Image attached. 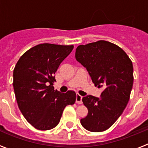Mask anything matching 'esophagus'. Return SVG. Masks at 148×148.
<instances>
[{"label":"esophagus","mask_w":148,"mask_h":148,"mask_svg":"<svg viewBox=\"0 0 148 148\" xmlns=\"http://www.w3.org/2000/svg\"><path fill=\"white\" fill-rule=\"evenodd\" d=\"M76 101L77 104H82V96L80 95V94L77 93V95H76V101Z\"/></svg>","instance_id":"esophagus-1"}]
</instances>
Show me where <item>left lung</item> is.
<instances>
[{"instance_id":"8db88e82","label":"left lung","mask_w":148,"mask_h":148,"mask_svg":"<svg viewBox=\"0 0 148 148\" xmlns=\"http://www.w3.org/2000/svg\"><path fill=\"white\" fill-rule=\"evenodd\" d=\"M75 58L87 69L95 87L104 88L100 98L83 97L88 114L81 119V124L89 131H104L119 118L130 99L132 61L121 48L106 40L79 45Z\"/></svg>"}]
</instances>
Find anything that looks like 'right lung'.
<instances>
[{"label": "right lung", "mask_w": 148, "mask_h": 148, "mask_svg": "<svg viewBox=\"0 0 148 148\" xmlns=\"http://www.w3.org/2000/svg\"><path fill=\"white\" fill-rule=\"evenodd\" d=\"M73 45L40 44L19 58L13 71V87L18 108L29 124L40 130L58 125L66 105L73 104V90L61 93L53 87L55 73L73 49Z\"/></svg>", "instance_id": "obj_1"}]
</instances>
